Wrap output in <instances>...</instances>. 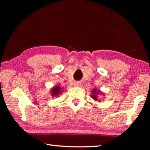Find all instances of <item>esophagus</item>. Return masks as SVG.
<instances>
[{
  "mask_svg": "<svg viewBox=\"0 0 150 150\" xmlns=\"http://www.w3.org/2000/svg\"><path fill=\"white\" fill-rule=\"evenodd\" d=\"M81 83L80 82H75L74 83V86L75 87H81Z\"/></svg>",
  "mask_w": 150,
  "mask_h": 150,
  "instance_id": "esophagus-1",
  "label": "esophagus"
}]
</instances>
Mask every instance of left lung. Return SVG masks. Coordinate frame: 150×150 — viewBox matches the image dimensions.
I'll use <instances>...</instances> for the list:
<instances>
[{
	"label": "left lung",
	"mask_w": 150,
	"mask_h": 150,
	"mask_svg": "<svg viewBox=\"0 0 150 150\" xmlns=\"http://www.w3.org/2000/svg\"><path fill=\"white\" fill-rule=\"evenodd\" d=\"M91 93H92V95H91V98H93L95 100H97L98 99L97 96L98 95H100V94L102 95L103 94L100 90H97L96 89V88H94V89H93V91H91Z\"/></svg>",
	"instance_id": "left-lung-1"
}]
</instances>
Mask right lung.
<instances>
[{
    "mask_svg": "<svg viewBox=\"0 0 150 150\" xmlns=\"http://www.w3.org/2000/svg\"><path fill=\"white\" fill-rule=\"evenodd\" d=\"M63 91H62V88L60 87L59 85H56L55 87H53L52 89H51V95L53 97H54V96H59V95H60L61 93H62Z\"/></svg>",
    "mask_w": 150,
    "mask_h": 150,
    "instance_id": "1",
    "label": "right lung"
}]
</instances>
